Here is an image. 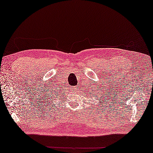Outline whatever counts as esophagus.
Returning a JSON list of instances; mask_svg holds the SVG:
<instances>
[{
    "label": "esophagus",
    "mask_w": 153,
    "mask_h": 153,
    "mask_svg": "<svg viewBox=\"0 0 153 153\" xmlns=\"http://www.w3.org/2000/svg\"><path fill=\"white\" fill-rule=\"evenodd\" d=\"M79 87L78 86H75V87H72V91H73L74 92H76V93H77V91H78V90L79 89Z\"/></svg>",
    "instance_id": "esophagus-1"
}]
</instances>
